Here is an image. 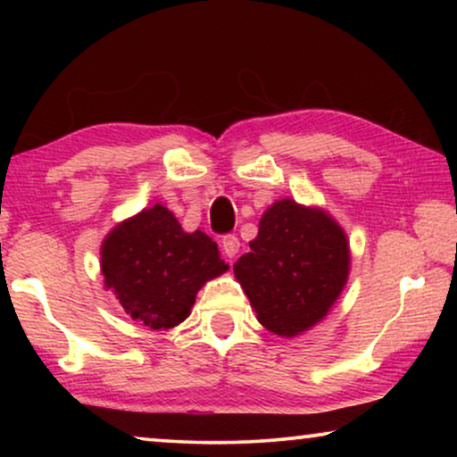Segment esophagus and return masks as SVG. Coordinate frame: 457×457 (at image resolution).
<instances>
[{
    "instance_id": "esophagus-1",
    "label": "esophagus",
    "mask_w": 457,
    "mask_h": 457,
    "mask_svg": "<svg viewBox=\"0 0 457 457\" xmlns=\"http://www.w3.org/2000/svg\"><path fill=\"white\" fill-rule=\"evenodd\" d=\"M220 245H222L224 255H227L228 260H233V258H237V253H239L241 243H239V239H237L235 235H227V237H222Z\"/></svg>"
}]
</instances>
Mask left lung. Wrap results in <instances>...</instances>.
Wrapping results in <instances>:
<instances>
[{
  "label": "left lung",
  "instance_id": "obj_1",
  "mask_svg": "<svg viewBox=\"0 0 457 457\" xmlns=\"http://www.w3.org/2000/svg\"><path fill=\"white\" fill-rule=\"evenodd\" d=\"M233 266L258 322L291 339L324 320L345 289L352 252L345 230L327 210L277 199Z\"/></svg>",
  "mask_w": 457,
  "mask_h": 457
}]
</instances>
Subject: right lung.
Listing matches in <instances>:
<instances>
[{"mask_svg":"<svg viewBox=\"0 0 457 457\" xmlns=\"http://www.w3.org/2000/svg\"><path fill=\"white\" fill-rule=\"evenodd\" d=\"M99 255L105 289L135 322L155 330L189 318L197 291L228 270L216 243L202 230L187 233L162 204L118 222Z\"/></svg>","mask_w":457,"mask_h":457,"instance_id":"add662e5","label":"right lung"}]
</instances>
